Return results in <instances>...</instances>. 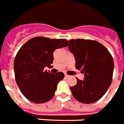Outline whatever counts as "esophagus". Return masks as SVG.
Segmentation results:
<instances>
[{
	"label": "esophagus",
	"mask_w": 124,
	"mask_h": 124,
	"mask_svg": "<svg viewBox=\"0 0 124 124\" xmlns=\"http://www.w3.org/2000/svg\"><path fill=\"white\" fill-rule=\"evenodd\" d=\"M65 78H69L70 76H69V75L67 74V73H65Z\"/></svg>",
	"instance_id": "34e87169"
}]
</instances>
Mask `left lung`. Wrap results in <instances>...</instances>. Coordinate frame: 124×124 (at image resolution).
I'll use <instances>...</instances> for the list:
<instances>
[{
  "instance_id": "left-lung-1",
  "label": "left lung",
  "mask_w": 124,
  "mask_h": 124,
  "mask_svg": "<svg viewBox=\"0 0 124 124\" xmlns=\"http://www.w3.org/2000/svg\"><path fill=\"white\" fill-rule=\"evenodd\" d=\"M69 49L75 59L76 69L84 73V79L71 87L73 96L83 103H92L101 99L112 81L114 63L112 56L99 42L71 39Z\"/></svg>"
}]
</instances>
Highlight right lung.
Returning a JSON list of instances; mask_svg holds the SVG:
<instances>
[{
    "instance_id": "add662e5",
    "label": "right lung",
    "mask_w": 124,
    "mask_h": 124,
    "mask_svg": "<svg viewBox=\"0 0 124 124\" xmlns=\"http://www.w3.org/2000/svg\"><path fill=\"white\" fill-rule=\"evenodd\" d=\"M68 46L66 39H51L37 37L30 39L21 47L14 61L16 82L27 99L35 103L51 100L58 83L64 73H51L45 67H52L55 50Z\"/></svg>"
}]
</instances>
